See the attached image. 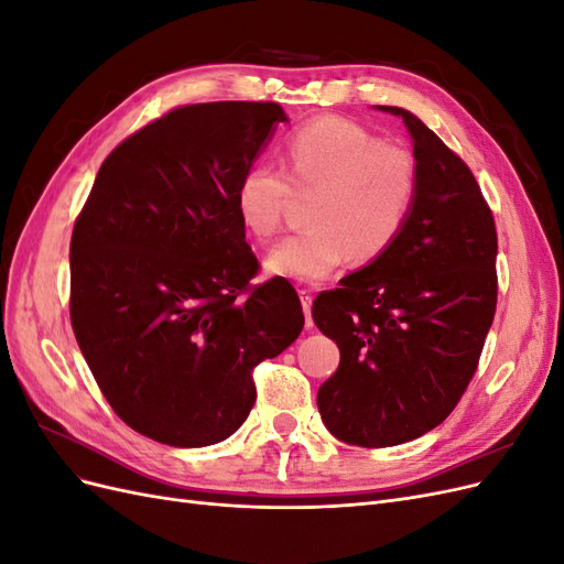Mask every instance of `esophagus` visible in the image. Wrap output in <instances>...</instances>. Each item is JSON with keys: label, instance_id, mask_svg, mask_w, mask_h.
<instances>
[{"label": "esophagus", "instance_id": "esophagus-1", "mask_svg": "<svg viewBox=\"0 0 564 564\" xmlns=\"http://www.w3.org/2000/svg\"><path fill=\"white\" fill-rule=\"evenodd\" d=\"M301 296V305H303V315H305V329H313L315 322H313V315H311V305H313V294L311 292H299Z\"/></svg>", "mask_w": 564, "mask_h": 564}]
</instances>
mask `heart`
<instances>
[{"label": "heart", "instance_id": "1", "mask_svg": "<svg viewBox=\"0 0 564 564\" xmlns=\"http://www.w3.org/2000/svg\"><path fill=\"white\" fill-rule=\"evenodd\" d=\"M284 160L289 174L256 162L235 193L237 216L259 240L280 230L292 183L301 193H317L308 214L313 228L286 237L265 256L270 275L317 284L344 268L352 253L367 263L395 245L419 195L412 152L383 145L346 119L322 117L289 135Z\"/></svg>", "mask_w": 564, "mask_h": 564}]
</instances>
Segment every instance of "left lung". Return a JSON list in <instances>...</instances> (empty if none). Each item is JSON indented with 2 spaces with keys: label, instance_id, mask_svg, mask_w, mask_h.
Segmentation results:
<instances>
[{
  "label": "left lung",
  "instance_id": "left-lung-1",
  "mask_svg": "<svg viewBox=\"0 0 564 564\" xmlns=\"http://www.w3.org/2000/svg\"><path fill=\"white\" fill-rule=\"evenodd\" d=\"M419 195L383 256L313 303L340 365L317 390L346 445L392 447L445 421L473 379L497 311V228L470 169L404 108Z\"/></svg>",
  "mask_w": 564,
  "mask_h": 564
}]
</instances>
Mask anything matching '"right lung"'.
Segmentation results:
<instances>
[{
	"label": "right lung",
	"mask_w": 564,
	"mask_h": 564,
	"mask_svg": "<svg viewBox=\"0 0 564 564\" xmlns=\"http://www.w3.org/2000/svg\"><path fill=\"white\" fill-rule=\"evenodd\" d=\"M280 104L176 108L100 166L70 242V317L106 400L169 447L230 437L256 402L251 369L299 338L294 286L245 299L256 256L237 183L286 122Z\"/></svg>",
	"instance_id": "obj_1"
}]
</instances>
